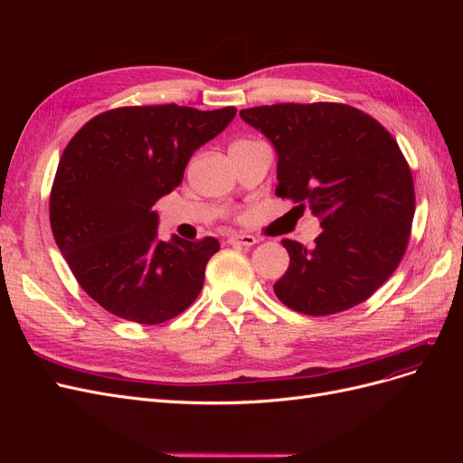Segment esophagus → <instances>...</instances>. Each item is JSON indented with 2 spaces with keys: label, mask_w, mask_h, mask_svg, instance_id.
<instances>
[{
  "label": "esophagus",
  "mask_w": 463,
  "mask_h": 463,
  "mask_svg": "<svg viewBox=\"0 0 463 463\" xmlns=\"http://www.w3.org/2000/svg\"><path fill=\"white\" fill-rule=\"evenodd\" d=\"M232 245H243V247H253L259 240L255 235H247V233H233L228 240Z\"/></svg>",
  "instance_id": "esophagus-1"
}]
</instances>
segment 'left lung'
Masks as SVG:
<instances>
[{
    "instance_id": "1",
    "label": "left lung",
    "mask_w": 463,
    "mask_h": 463,
    "mask_svg": "<svg viewBox=\"0 0 463 463\" xmlns=\"http://www.w3.org/2000/svg\"><path fill=\"white\" fill-rule=\"evenodd\" d=\"M240 116L272 143L276 194L320 218L315 247L282 240L289 269L274 293L289 309L322 317L369 299L398 269L410 241V165L381 123L332 104H274Z\"/></svg>"
}]
</instances>
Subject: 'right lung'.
I'll use <instances>...</instances> for the list:
<instances>
[{
	"label": "right lung",
	"instance_id": "right-lung-1",
	"mask_svg": "<svg viewBox=\"0 0 463 463\" xmlns=\"http://www.w3.org/2000/svg\"><path fill=\"white\" fill-rule=\"evenodd\" d=\"M235 111L118 108L92 118L65 146L50 194L52 232L80 288L111 315L160 325L197 299L220 243L162 241L154 204Z\"/></svg>",
	"mask_w": 463,
	"mask_h": 463
}]
</instances>
